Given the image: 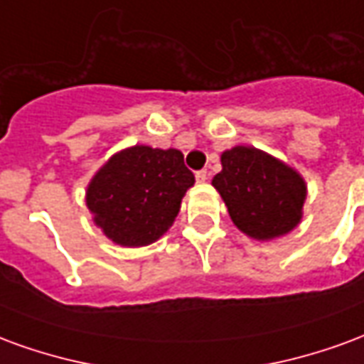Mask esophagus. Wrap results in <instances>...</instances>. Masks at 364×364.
I'll return each mask as SVG.
<instances>
[{"label":"esophagus","instance_id":"esophagus-1","mask_svg":"<svg viewBox=\"0 0 364 364\" xmlns=\"http://www.w3.org/2000/svg\"><path fill=\"white\" fill-rule=\"evenodd\" d=\"M195 177H197V181H206V179H208V171H206V169H200V171H197V173H195Z\"/></svg>","mask_w":364,"mask_h":364}]
</instances>
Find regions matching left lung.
Returning <instances> with one entry per match:
<instances>
[{"label":"left lung","instance_id":"left-lung-1","mask_svg":"<svg viewBox=\"0 0 364 364\" xmlns=\"http://www.w3.org/2000/svg\"><path fill=\"white\" fill-rule=\"evenodd\" d=\"M213 185L228 206L232 222L255 240L287 234L302 218L304 179L265 151L236 146L222 154Z\"/></svg>","mask_w":364,"mask_h":364}]
</instances>
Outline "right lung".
<instances>
[{
  "label": "right lung",
  "mask_w": 364,
  "mask_h": 364,
  "mask_svg": "<svg viewBox=\"0 0 364 364\" xmlns=\"http://www.w3.org/2000/svg\"><path fill=\"white\" fill-rule=\"evenodd\" d=\"M195 175L179 150L134 146L105 164L87 187L93 220L114 244L140 247L173 224Z\"/></svg>",
  "instance_id": "add662e5"
}]
</instances>
